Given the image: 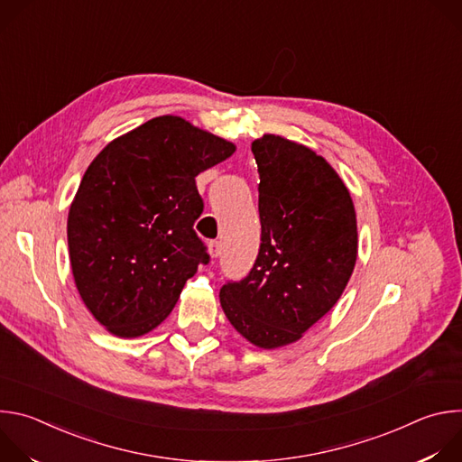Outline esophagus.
<instances>
[{
    "instance_id": "obj_1",
    "label": "esophagus",
    "mask_w": 462,
    "mask_h": 462,
    "mask_svg": "<svg viewBox=\"0 0 462 462\" xmlns=\"http://www.w3.org/2000/svg\"><path fill=\"white\" fill-rule=\"evenodd\" d=\"M208 254H210L212 257H217V255L221 254V245H219V241H210V243H208Z\"/></svg>"
}]
</instances>
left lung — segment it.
Masks as SVG:
<instances>
[{"mask_svg":"<svg viewBox=\"0 0 462 462\" xmlns=\"http://www.w3.org/2000/svg\"><path fill=\"white\" fill-rule=\"evenodd\" d=\"M252 153L261 245L248 276L223 285L219 300L243 338L278 349L340 300L358 255L356 212L340 175L310 148L263 135Z\"/></svg>","mask_w":462,"mask_h":462,"instance_id":"8db88e82","label":"left lung"}]
</instances>
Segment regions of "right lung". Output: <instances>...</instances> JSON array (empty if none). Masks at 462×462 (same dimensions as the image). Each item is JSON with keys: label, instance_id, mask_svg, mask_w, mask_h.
I'll return each mask as SVG.
<instances>
[{"label": "right lung", "instance_id": "right-lung-1", "mask_svg": "<svg viewBox=\"0 0 462 462\" xmlns=\"http://www.w3.org/2000/svg\"><path fill=\"white\" fill-rule=\"evenodd\" d=\"M236 146L175 115L111 141L89 164L68 217L73 278L107 331L143 337L166 319L210 255L193 230L201 171Z\"/></svg>", "mask_w": 462, "mask_h": 462}]
</instances>
